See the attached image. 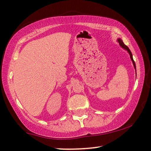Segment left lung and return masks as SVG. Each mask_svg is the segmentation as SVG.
<instances>
[{"label":"left lung","mask_w":151,"mask_h":151,"mask_svg":"<svg viewBox=\"0 0 151 151\" xmlns=\"http://www.w3.org/2000/svg\"><path fill=\"white\" fill-rule=\"evenodd\" d=\"M117 42H119V45H120L121 47H122L123 49H124L125 50H126L128 52V53H129V55L130 56V59H131L132 63H133V65H134V69L135 70H136V64H135V62L134 61V59H133V56H132V53L131 52V51L129 50V49L128 48V47L125 45L123 43V40H121L120 38H118L117 39Z\"/></svg>","instance_id":"8db88e82"}]
</instances>
